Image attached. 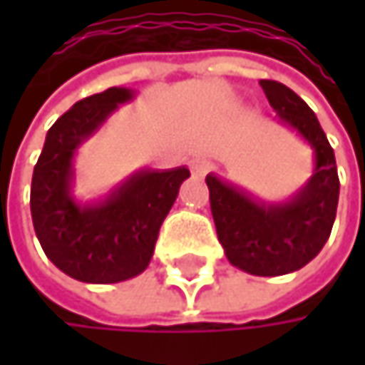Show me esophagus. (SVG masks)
I'll return each instance as SVG.
<instances>
[{"mask_svg": "<svg viewBox=\"0 0 365 365\" xmlns=\"http://www.w3.org/2000/svg\"><path fill=\"white\" fill-rule=\"evenodd\" d=\"M190 167H192V173L198 175V178L207 175V171H209V163L202 160V158H194V160L190 163Z\"/></svg>", "mask_w": 365, "mask_h": 365, "instance_id": "34e87169", "label": "esophagus"}]
</instances>
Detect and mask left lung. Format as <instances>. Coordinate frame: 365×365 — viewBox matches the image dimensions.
<instances>
[{"label":"left lung","instance_id":"obj_1","mask_svg":"<svg viewBox=\"0 0 365 365\" xmlns=\"http://www.w3.org/2000/svg\"><path fill=\"white\" fill-rule=\"evenodd\" d=\"M259 84L277 111V122L311 148V178L285 200H264L217 173L207 175V185L228 262L255 277H279L300 270L324 250L336 220L340 182L334 150L315 111L281 82Z\"/></svg>","mask_w":365,"mask_h":365}]
</instances>
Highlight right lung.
<instances>
[{
  "mask_svg": "<svg viewBox=\"0 0 365 365\" xmlns=\"http://www.w3.org/2000/svg\"><path fill=\"white\" fill-rule=\"evenodd\" d=\"M135 99L133 88L113 86L78 101L48 130L31 180V217L48 259L82 283H120L141 274L171 211L187 167L139 169L106 196L73 194L76 154L110 115Z\"/></svg>",
  "mask_w": 365,
  "mask_h": 365,
  "instance_id": "1",
  "label": "right lung"
}]
</instances>
